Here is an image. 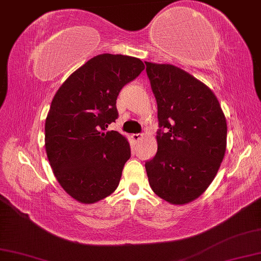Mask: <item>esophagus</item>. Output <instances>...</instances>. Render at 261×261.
I'll return each mask as SVG.
<instances>
[{
  "instance_id": "1",
  "label": "esophagus",
  "mask_w": 261,
  "mask_h": 261,
  "mask_svg": "<svg viewBox=\"0 0 261 261\" xmlns=\"http://www.w3.org/2000/svg\"><path fill=\"white\" fill-rule=\"evenodd\" d=\"M130 138L133 141H139V140L142 138V134H132Z\"/></svg>"
}]
</instances>
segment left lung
Masks as SVG:
<instances>
[{
	"instance_id": "left-lung-1",
	"label": "left lung",
	"mask_w": 261,
	"mask_h": 261,
	"mask_svg": "<svg viewBox=\"0 0 261 261\" xmlns=\"http://www.w3.org/2000/svg\"><path fill=\"white\" fill-rule=\"evenodd\" d=\"M146 63L158 102V153L146 162L149 186L174 205L198 198L217 175L226 150V118L214 92L170 64Z\"/></svg>"
}]
</instances>
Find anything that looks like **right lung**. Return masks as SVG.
Instances as JSON below:
<instances>
[{"instance_id": "obj_1", "label": "right lung", "mask_w": 261, "mask_h": 261, "mask_svg": "<svg viewBox=\"0 0 261 261\" xmlns=\"http://www.w3.org/2000/svg\"><path fill=\"white\" fill-rule=\"evenodd\" d=\"M144 69L139 58L102 54L62 84L45 120V150L65 192L93 204L117 189L130 158L126 136L107 130L118 118L117 98Z\"/></svg>"}]
</instances>
